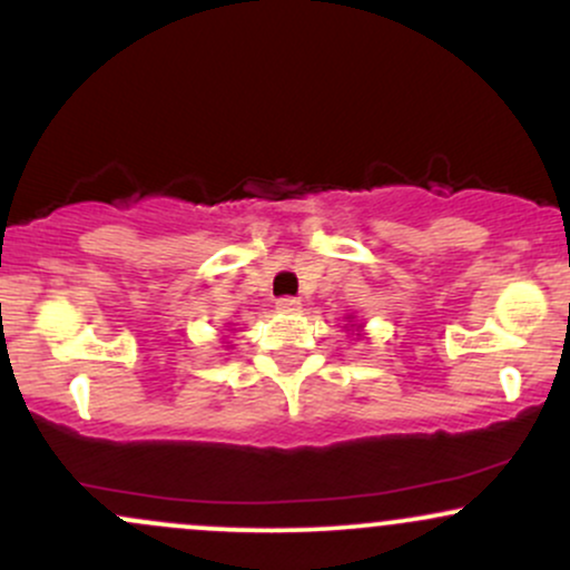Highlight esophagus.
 <instances>
[{
  "label": "esophagus",
  "mask_w": 570,
  "mask_h": 570,
  "mask_svg": "<svg viewBox=\"0 0 570 570\" xmlns=\"http://www.w3.org/2000/svg\"><path fill=\"white\" fill-rule=\"evenodd\" d=\"M276 307L281 313H297L299 307H303V303H299L297 297H278L276 299Z\"/></svg>",
  "instance_id": "esophagus-1"
}]
</instances>
